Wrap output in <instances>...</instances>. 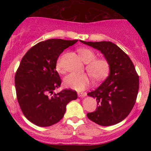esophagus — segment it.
Wrapping results in <instances>:
<instances>
[{
  "mask_svg": "<svg viewBox=\"0 0 151 151\" xmlns=\"http://www.w3.org/2000/svg\"><path fill=\"white\" fill-rule=\"evenodd\" d=\"M78 96H79V97L84 98L86 96V92H79L78 93Z\"/></svg>",
  "mask_w": 151,
  "mask_h": 151,
  "instance_id": "obj_1",
  "label": "esophagus"
}]
</instances>
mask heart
Returning <instances> with one entry per match:
<instances>
[{
	"label": "heart",
	"instance_id": "1",
	"mask_svg": "<svg viewBox=\"0 0 151 151\" xmlns=\"http://www.w3.org/2000/svg\"><path fill=\"white\" fill-rule=\"evenodd\" d=\"M81 59L86 65V70L96 80L101 81L109 76L110 66L109 62L104 59H96V54L89 48H79L78 50ZM56 70L59 73H64L65 69L62 65V58H60L56 63ZM91 84V77L87 74L72 73L66 76L64 79V84L71 89L81 91L86 89Z\"/></svg>",
	"mask_w": 151,
	"mask_h": 151
}]
</instances>
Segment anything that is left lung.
I'll list each match as a JSON object with an SVG mask.
<instances>
[{"mask_svg": "<svg viewBox=\"0 0 151 151\" xmlns=\"http://www.w3.org/2000/svg\"><path fill=\"white\" fill-rule=\"evenodd\" d=\"M81 42L99 50L110 66L108 77L87 95L96 99L98 106L87 117L103 126L115 125L132 110L139 89V77L129 57L111 42Z\"/></svg>", "mask_w": 151, "mask_h": 151, "instance_id": "1", "label": "left lung"}]
</instances>
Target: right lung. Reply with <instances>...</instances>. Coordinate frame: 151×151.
Masks as SVG:
<instances>
[{
  "mask_svg": "<svg viewBox=\"0 0 151 151\" xmlns=\"http://www.w3.org/2000/svg\"><path fill=\"white\" fill-rule=\"evenodd\" d=\"M77 41L47 40L31 47L22 58L15 74V90L22 113L32 124L40 127L57 124L69 102L77 99V92L71 89L54 93L61 84L57 60Z\"/></svg>",
  "mask_w": 151,
  "mask_h": 151,
  "instance_id": "right-lung-1",
  "label": "right lung"
}]
</instances>
